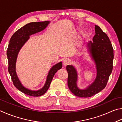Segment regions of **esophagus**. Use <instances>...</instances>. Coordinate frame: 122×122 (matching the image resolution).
Returning a JSON list of instances; mask_svg holds the SVG:
<instances>
[{"label":"esophagus","instance_id":"1","mask_svg":"<svg viewBox=\"0 0 122 122\" xmlns=\"http://www.w3.org/2000/svg\"><path fill=\"white\" fill-rule=\"evenodd\" d=\"M70 62V59L69 58H65L63 61V64L64 66L67 65Z\"/></svg>","mask_w":122,"mask_h":122}]
</instances>
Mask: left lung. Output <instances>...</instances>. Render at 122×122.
I'll return each instance as SVG.
<instances>
[{"instance_id": "obj_1", "label": "left lung", "mask_w": 122, "mask_h": 122, "mask_svg": "<svg viewBox=\"0 0 122 122\" xmlns=\"http://www.w3.org/2000/svg\"><path fill=\"white\" fill-rule=\"evenodd\" d=\"M95 35L93 42L87 43V48L95 63L97 76L92 84L85 89L78 87V72L72 65H67V85L71 92L76 97H92L105 88L112 70L114 50L110 41L98 25H95Z\"/></svg>"}]
</instances>
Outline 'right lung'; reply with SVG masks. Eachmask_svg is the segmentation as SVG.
Listing matches in <instances>:
<instances>
[{"instance_id":"right-lung-1","label":"right lung","mask_w":122,"mask_h":122,"mask_svg":"<svg viewBox=\"0 0 122 122\" xmlns=\"http://www.w3.org/2000/svg\"><path fill=\"white\" fill-rule=\"evenodd\" d=\"M50 21L30 22L18 30L12 35L10 40L7 50V56L8 61V71L11 76L14 86L21 92L31 97H40L48 91L53 76L58 70L62 67V62L60 61L51 68L47 76L46 81L44 86L37 91H33L25 88L21 84L16 72V62L18 53L21 48L28 40L30 36L46 28Z\"/></svg>"}]
</instances>
